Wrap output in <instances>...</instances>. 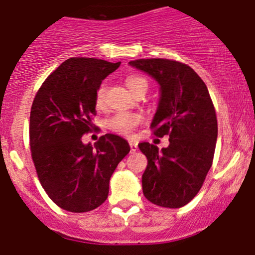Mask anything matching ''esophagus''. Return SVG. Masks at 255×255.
<instances>
[{"label": "esophagus", "instance_id": "34e87169", "mask_svg": "<svg viewBox=\"0 0 255 255\" xmlns=\"http://www.w3.org/2000/svg\"><path fill=\"white\" fill-rule=\"evenodd\" d=\"M129 146H130V153H134V151H137V149H138L137 143L129 142Z\"/></svg>", "mask_w": 255, "mask_h": 255}]
</instances>
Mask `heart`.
Listing matches in <instances>:
<instances>
[{"label":"heart","mask_w":255,"mask_h":255,"mask_svg":"<svg viewBox=\"0 0 255 255\" xmlns=\"http://www.w3.org/2000/svg\"><path fill=\"white\" fill-rule=\"evenodd\" d=\"M126 85L133 95H137L139 91H146V89H148V81L140 75L127 76ZM105 95H106V89H105V85H101L97 89L96 95H95V105H96L97 109H104L105 107V104H106ZM140 123H142V116L138 115V113L122 112L109 118L106 121V128L121 135L129 137L137 129Z\"/></svg>","instance_id":"1"}]
</instances>
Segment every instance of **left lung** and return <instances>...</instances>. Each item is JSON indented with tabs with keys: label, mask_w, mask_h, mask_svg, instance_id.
<instances>
[{
	"label": "left lung",
	"mask_w": 255,
	"mask_h": 255,
	"mask_svg": "<svg viewBox=\"0 0 255 255\" xmlns=\"http://www.w3.org/2000/svg\"><path fill=\"white\" fill-rule=\"evenodd\" d=\"M160 85L158 110L150 128L154 135H169L168 148L159 150L139 143L148 159L142 176L143 194L161 207L189 204L202 187L212 166L217 140V117L206 84L186 64L170 59L129 61Z\"/></svg>",
	"instance_id": "1"
}]
</instances>
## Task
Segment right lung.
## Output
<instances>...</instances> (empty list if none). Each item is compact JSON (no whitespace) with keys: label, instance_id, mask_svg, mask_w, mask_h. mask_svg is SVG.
Returning a JSON list of instances; mask_svg holds the SVG:
<instances>
[{"label":"right lung","instance_id":"1","mask_svg":"<svg viewBox=\"0 0 255 255\" xmlns=\"http://www.w3.org/2000/svg\"><path fill=\"white\" fill-rule=\"evenodd\" d=\"M121 63L70 58L50 74L33 101L29 144L38 179L51 201L70 212H89L109 196L110 179L129 153L120 135L82 143L96 116L95 95Z\"/></svg>","mask_w":255,"mask_h":255}]
</instances>
